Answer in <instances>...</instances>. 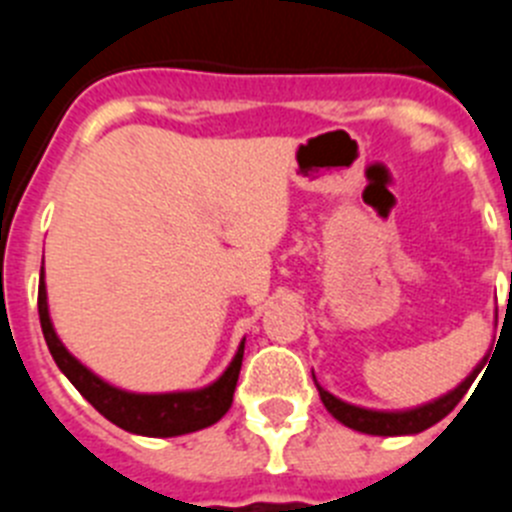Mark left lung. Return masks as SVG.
I'll use <instances>...</instances> for the list:
<instances>
[{
  "instance_id": "left-lung-1",
  "label": "left lung",
  "mask_w": 512,
  "mask_h": 512,
  "mask_svg": "<svg viewBox=\"0 0 512 512\" xmlns=\"http://www.w3.org/2000/svg\"><path fill=\"white\" fill-rule=\"evenodd\" d=\"M485 361H482V364H485ZM482 364H479L477 369H474V372L469 374L459 387H456V390H451L449 395L438 397V400L428 402V405H420V408L400 410V413L356 408V405H348V402L338 400V397H333L330 392H325L318 382L315 384H318L320 400H323V405L328 408V413L336 420H341L343 425H348V428L369 433V436H410V433L425 431V428H431V425H436L438 420L446 418V415L459 405L461 397L467 395V390L472 387L474 377L479 374ZM312 379H315V374H312Z\"/></svg>"
}]
</instances>
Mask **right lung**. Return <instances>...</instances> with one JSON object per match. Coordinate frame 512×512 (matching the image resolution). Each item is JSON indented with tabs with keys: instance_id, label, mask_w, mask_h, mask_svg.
<instances>
[{
	"instance_id": "obj_1",
	"label": "right lung",
	"mask_w": 512,
	"mask_h": 512,
	"mask_svg": "<svg viewBox=\"0 0 512 512\" xmlns=\"http://www.w3.org/2000/svg\"><path fill=\"white\" fill-rule=\"evenodd\" d=\"M38 315L45 343H48V351H51L58 369L69 377V382L84 395V400L92 402L94 410H99L110 423L120 425L122 431L151 438L184 436V433L200 431V428L217 423V420L228 413L230 405H233V392L243 364V343L238 348L235 359L230 361V366L223 372V377L212 382L210 387H205V390L166 392V395H135V392L117 390L112 384L102 382L97 374L89 372L87 366L79 364L66 351V346L58 341L51 315H48L43 269H40L38 287Z\"/></svg>"
}]
</instances>
